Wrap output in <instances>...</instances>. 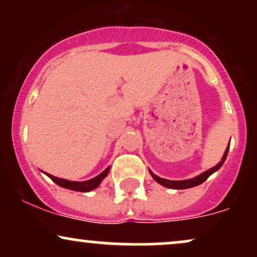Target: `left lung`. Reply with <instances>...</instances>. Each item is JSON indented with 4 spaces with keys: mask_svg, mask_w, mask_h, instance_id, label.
<instances>
[{
    "mask_svg": "<svg viewBox=\"0 0 257 257\" xmlns=\"http://www.w3.org/2000/svg\"><path fill=\"white\" fill-rule=\"evenodd\" d=\"M228 149H229V144L228 146H227L225 153H223L222 158H221V161L219 163L216 164V166L211 168V169H208L206 172L199 174L198 176H194L192 179H187V180H168V179H162L159 178V176L156 175V174H153L151 170L149 169L150 174H151V176L153 179L156 180V181L158 182L159 185L164 186V187H168V188H173V190H186V188H191V187H194V186H198L200 184H203V182L205 181L206 179L209 178V176L211 175V174H214L215 172H217V170L220 169L221 167H222L223 162L226 161V157H227V153H228Z\"/></svg>",
    "mask_w": 257,
    "mask_h": 257,
    "instance_id": "obj_1",
    "label": "left lung"
}]
</instances>
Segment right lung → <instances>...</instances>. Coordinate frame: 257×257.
<instances>
[{
  "label": "right lung",
  "mask_w": 257,
  "mask_h": 257,
  "mask_svg": "<svg viewBox=\"0 0 257 257\" xmlns=\"http://www.w3.org/2000/svg\"><path fill=\"white\" fill-rule=\"evenodd\" d=\"M110 168L111 167H107L104 172H102L101 174H99L98 176H95V178H93L90 180H87V181H70V180L60 179V178H57V176H53V175H51V174H47V173H44V174H46L48 178H51L53 181L55 182V184L60 186V187L67 188V190L77 191V192H89V191L95 190V188L98 187L100 184H101L102 180L107 176L108 172H110Z\"/></svg>",
  "instance_id": "add662e5"
}]
</instances>
